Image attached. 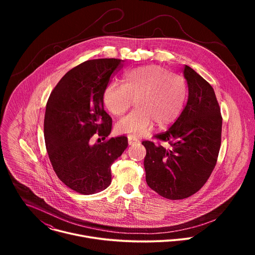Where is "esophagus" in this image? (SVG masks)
Listing matches in <instances>:
<instances>
[{
    "instance_id": "esophagus-1",
    "label": "esophagus",
    "mask_w": 255,
    "mask_h": 255,
    "mask_svg": "<svg viewBox=\"0 0 255 255\" xmlns=\"http://www.w3.org/2000/svg\"><path fill=\"white\" fill-rule=\"evenodd\" d=\"M138 140H137V138H135L134 136H128V143H129V145H132V144H134V143H136Z\"/></svg>"
}]
</instances>
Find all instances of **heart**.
<instances>
[{"label":"heart","instance_id":"1","mask_svg":"<svg viewBox=\"0 0 255 255\" xmlns=\"http://www.w3.org/2000/svg\"><path fill=\"white\" fill-rule=\"evenodd\" d=\"M123 85L109 83L103 92L105 107L121 116L133 105L137 106L118 121L116 130L139 137L147 133L153 123L164 127L183 111L187 100L185 80L159 65H143L124 72Z\"/></svg>","mask_w":255,"mask_h":255}]
</instances>
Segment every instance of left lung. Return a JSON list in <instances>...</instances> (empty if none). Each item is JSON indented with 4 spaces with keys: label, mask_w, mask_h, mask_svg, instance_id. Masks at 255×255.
Masks as SVG:
<instances>
[{
    "label": "left lung",
    "mask_w": 255,
    "mask_h": 255,
    "mask_svg": "<svg viewBox=\"0 0 255 255\" xmlns=\"http://www.w3.org/2000/svg\"><path fill=\"white\" fill-rule=\"evenodd\" d=\"M189 97L177 120L146 148V183L158 195L181 200L197 193L211 175L221 145L222 117L212 86L188 65Z\"/></svg>",
    "instance_id": "left-lung-1"
}]
</instances>
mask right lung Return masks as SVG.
Here are the masks:
<instances>
[{"label": "right lung", "mask_w": 255, "mask_h": 255, "mask_svg": "<svg viewBox=\"0 0 255 255\" xmlns=\"http://www.w3.org/2000/svg\"><path fill=\"white\" fill-rule=\"evenodd\" d=\"M122 62L116 58L83 62L66 72L46 105L44 139L52 167L66 187L83 195L110 186L111 165L128 146L125 136L92 143L97 132L103 140L111 133L103 92Z\"/></svg>", "instance_id": "right-lung-1"}]
</instances>
